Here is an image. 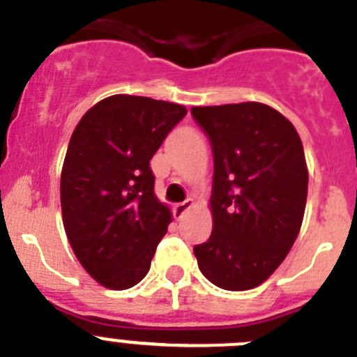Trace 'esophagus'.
I'll return each instance as SVG.
<instances>
[{
	"mask_svg": "<svg viewBox=\"0 0 357 357\" xmlns=\"http://www.w3.org/2000/svg\"><path fill=\"white\" fill-rule=\"evenodd\" d=\"M191 207H192V200H191V198H188V200H185V202H181V204H176L175 205L176 218H182V215H184L185 212H188Z\"/></svg>",
	"mask_w": 357,
	"mask_h": 357,
	"instance_id": "esophagus-1",
	"label": "esophagus"
}]
</instances>
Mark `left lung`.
Returning a JSON list of instances; mask_svg holds the SVG:
<instances>
[{"mask_svg": "<svg viewBox=\"0 0 357 357\" xmlns=\"http://www.w3.org/2000/svg\"><path fill=\"white\" fill-rule=\"evenodd\" d=\"M214 155L212 234L192 248L208 281L250 290L296 243L308 196V168L296 127L260 102L191 107Z\"/></svg>", "mask_w": 357, "mask_h": 357, "instance_id": "left-lung-1", "label": "left lung"}]
</instances>
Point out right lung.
Here are the masks:
<instances>
[{
  "label": "right lung",
  "mask_w": 357,
  "mask_h": 357,
  "mask_svg": "<svg viewBox=\"0 0 357 357\" xmlns=\"http://www.w3.org/2000/svg\"><path fill=\"white\" fill-rule=\"evenodd\" d=\"M188 114L181 104L111 96L84 113L61 169V215L81 266L126 290L146 276L172 214L153 195L150 159Z\"/></svg>",
  "instance_id": "obj_1"
}]
</instances>
